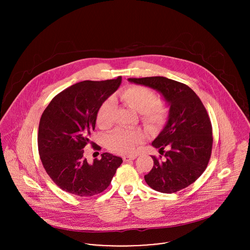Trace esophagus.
<instances>
[{
    "label": "esophagus",
    "mask_w": 250,
    "mask_h": 250,
    "mask_svg": "<svg viewBox=\"0 0 250 250\" xmlns=\"http://www.w3.org/2000/svg\"><path fill=\"white\" fill-rule=\"evenodd\" d=\"M137 158V155H131V156H124L123 161L124 162H130L132 160H135Z\"/></svg>",
    "instance_id": "esophagus-1"
}]
</instances>
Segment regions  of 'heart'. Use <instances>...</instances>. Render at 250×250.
I'll return each mask as SVG.
<instances>
[{
	"instance_id": "obj_1",
	"label": "heart",
	"mask_w": 250,
	"mask_h": 250,
	"mask_svg": "<svg viewBox=\"0 0 250 250\" xmlns=\"http://www.w3.org/2000/svg\"><path fill=\"white\" fill-rule=\"evenodd\" d=\"M120 99L129 107L141 112L142 119L147 126H156L163 124L167 116L166 106L157 101L155 93L143 85H132L125 88ZM114 108L113 99L104 101L97 110L96 122L99 127L107 128L112 123V111ZM143 132L139 130L116 129L108 135L107 148L118 154L132 153L136 145L143 142Z\"/></svg>"
}]
</instances>
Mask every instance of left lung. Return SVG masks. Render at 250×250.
<instances>
[{
    "mask_svg": "<svg viewBox=\"0 0 250 250\" xmlns=\"http://www.w3.org/2000/svg\"><path fill=\"white\" fill-rule=\"evenodd\" d=\"M128 81L155 89L169 107L165 127L152 142L159 152L166 147L168 151L162 162L152 156L154 167L145 182L164 193L187 188L204 172L212 153V125L206 108L190 87L174 80L158 76Z\"/></svg>",
    "mask_w": 250,
    "mask_h": 250,
    "instance_id": "obj_1",
    "label": "left lung"
}]
</instances>
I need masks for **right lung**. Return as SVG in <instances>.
Listing matches in <instances>:
<instances>
[{
  "mask_svg": "<svg viewBox=\"0 0 250 250\" xmlns=\"http://www.w3.org/2000/svg\"><path fill=\"white\" fill-rule=\"evenodd\" d=\"M122 78L77 83L53 98L43 111L38 127V151L51 179L63 190L92 196L109 186L120 157L110 153L88 163L83 148L95 129L100 105L120 86Z\"/></svg>",
  "mask_w": 250,
  "mask_h": 250,
  "instance_id": "1",
  "label": "right lung"
}]
</instances>
